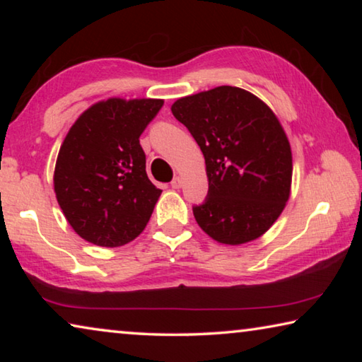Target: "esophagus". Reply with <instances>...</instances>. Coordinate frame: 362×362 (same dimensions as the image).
Listing matches in <instances>:
<instances>
[{
	"mask_svg": "<svg viewBox=\"0 0 362 362\" xmlns=\"http://www.w3.org/2000/svg\"><path fill=\"white\" fill-rule=\"evenodd\" d=\"M170 187H173V188H180L182 187V179H180V177H174V180L173 182H170Z\"/></svg>",
	"mask_w": 362,
	"mask_h": 362,
	"instance_id": "esophagus-1",
	"label": "esophagus"
}]
</instances>
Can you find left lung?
<instances>
[{
	"mask_svg": "<svg viewBox=\"0 0 362 362\" xmlns=\"http://www.w3.org/2000/svg\"><path fill=\"white\" fill-rule=\"evenodd\" d=\"M170 110L206 159L209 192L193 207L196 222L222 244L257 240L291 194L292 151L276 115L233 86L182 97Z\"/></svg>",
	"mask_w": 362,
	"mask_h": 362,
	"instance_id": "1",
	"label": "left lung"
}]
</instances>
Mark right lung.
I'll return each instance as SVG.
<instances>
[{
  "instance_id": "1",
  "label": "right lung",
  "mask_w": 362,
  "mask_h": 362,
  "mask_svg": "<svg viewBox=\"0 0 362 362\" xmlns=\"http://www.w3.org/2000/svg\"><path fill=\"white\" fill-rule=\"evenodd\" d=\"M161 99H108L89 107L60 146L54 192L83 240L102 247L132 241L148 223L161 189L150 182L139 137Z\"/></svg>"
}]
</instances>
